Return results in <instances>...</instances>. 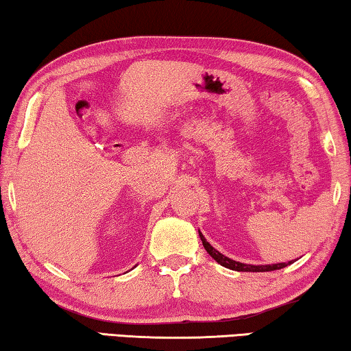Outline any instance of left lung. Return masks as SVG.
I'll use <instances>...</instances> for the list:
<instances>
[{"label":"left lung","instance_id":"obj_1","mask_svg":"<svg viewBox=\"0 0 351 351\" xmlns=\"http://www.w3.org/2000/svg\"><path fill=\"white\" fill-rule=\"evenodd\" d=\"M199 239L203 241V246L207 251V254L210 255V257L219 263L224 268L228 269H232V271H239V272H266V271H276V269H282L285 266H288L293 263L294 260L288 261V263H276V265H246V263H240V261H235L232 258L226 257L221 252H218L215 247L210 246V243L204 239V235L199 232Z\"/></svg>","mask_w":351,"mask_h":351}]
</instances>
